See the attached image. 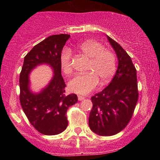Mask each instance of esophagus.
I'll list each match as a JSON object with an SVG mask.
<instances>
[{"label": "esophagus", "instance_id": "esophagus-1", "mask_svg": "<svg viewBox=\"0 0 160 160\" xmlns=\"http://www.w3.org/2000/svg\"><path fill=\"white\" fill-rule=\"evenodd\" d=\"M85 98L83 96H78V100L79 101H83V100H84Z\"/></svg>", "mask_w": 160, "mask_h": 160}]
</instances>
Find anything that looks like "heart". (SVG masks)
Returning <instances> with one entry per match:
<instances>
[{"label":"heart","instance_id":"b5f03b06","mask_svg":"<svg viewBox=\"0 0 160 160\" xmlns=\"http://www.w3.org/2000/svg\"><path fill=\"white\" fill-rule=\"evenodd\" d=\"M79 50L89 59L86 72L83 75H77L70 80L69 90L78 94H87L100 84L108 83L116 72L117 58L113 51L105 49L104 45L96 40L84 41L79 46ZM72 54L70 49H64L60 55V65L67 75L72 72Z\"/></svg>","mask_w":160,"mask_h":160}]
</instances>
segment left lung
Returning a JSON list of instances; mask_svg holds the SVG:
<instances>
[{
    "instance_id": "1",
    "label": "left lung",
    "mask_w": 160,
    "mask_h": 160,
    "mask_svg": "<svg viewBox=\"0 0 160 160\" xmlns=\"http://www.w3.org/2000/svg\"><path fill=\"white\" fill-rule=\"evenodd\" d=\"M118 59L117 71L108 86L91 98L90 128L102 136L122 131L130 122L138 98L136 69L125 49L107 36Z\"/></svg>"
}]
</instances>
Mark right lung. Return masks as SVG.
Segmentation results:
<instances>
[{
  "label": "right lung",
  "instance_id": "right-lung-1",
  "mask_svg": "<svg viewBox=\"0 0 160 160\" xmlns=\"http://www.w3.org/2000/svg\"><path fill=\"white\" fill-rule=\"evenodd\" d=\"M70 35L49 36L34 46L25 56L19 78L20 103L25 115L38 132L55 135L67 128L69 107L78 101L75 93L65 94L66 84L61 74L60 55ZM41 64L52 67L54 76L50 83L39 93L34 94L29 88V74Z\"/></svg>",
  "mask_w": 160,
  "mask_h": 160
}]
</instances>
